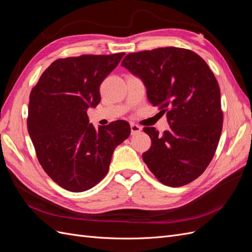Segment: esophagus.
I'll list each match as a JSON object with an SVG mask.
<instances>
[{
  "label": "esophagus",
  "mask_w": 252,
  "mask_h": 252,
  "mask_svg": "<svg viewBox=\"0 0 252 252\" xmlns=\"http://www.w3.org/2000/svg\"><path fill=\"white\" fill-rule=\"evenodd\" d=\"M130 129H131V134H136V133L141 132L142 127L139 126V125L134 124V123H131V124H130Z\"/></svg>",
  "instance_id": "1"
}]
</instances>
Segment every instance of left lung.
Segmentation results:
<instances>
[{
  "mask_svg": "<svg viewBox=\"0 0 252 252\" xmlns=\"http://www.w3.org/2000/svg\"><path fill=\"white\" fill-rule=\"evenodd\" d=\"M144 83L147 97L167 112L168 130L145 127L151 147L143 159L166 186L180 187L204 172L222 132L220 93L215 74L191 50L164 47L133 52L122 61Z\"/></svg>",
  "mask_w": 252,
  "mask_h": 252,
  "instance_id": "1",
  "label": "left lung"
}]
</instances>
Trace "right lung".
<instances>
[{
  "label": "right lung",
  "mask_w": 252,
  "mask_h": 252,
  "mask_svg": "<svg viewBox=\"0 0 252 252\" xmlns=\"http://www.w3.org/2000/svg\"><path fill=\"white\" fill-rule=\"evenodd\" d=\"M124 55L59 59L30 93L27 128L37 159L69 191H85L103 180L114 149L130 134L126 121L96 129L87 116L101 101V83Z\"/></svg>",
  "instance_id": "obj_1"
}]
</instances>
